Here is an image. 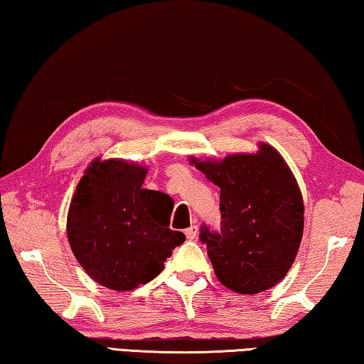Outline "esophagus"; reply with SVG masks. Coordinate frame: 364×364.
I'll return each mask as SVG.
<instances>
[{
    "label": "esophagus",
    "instance_id": "34e87169",
    "mask_svg": "<svg viewBox=\"0 0 364 364\" xmlns=\"http://www.w3.org/2000/svg\"><path fill=\"white\" fill-rule=\"evenodd\" d=\"M186 237H187V240H190V241L196 240V237H198V227H196V225L188 227L187 230H186Z\"/></svg>",
    "mask_w": 364,
    "mask_h": 364
}]
</instances>
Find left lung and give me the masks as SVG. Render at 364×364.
I'll return each instance as SVG.
<instances>
[{"label": "left lung", "mask_w": 364, "mask_h": 364, "mask_svg": "<svg viewBox=\"0 0 364 364\" xmlns=\"http://www.w3.org/2000/svg\"><path fill=\"white\" fill-rule=\"evenodd\" d=\"M256 153L222 159L190 158L220 188V233L201 228L215 277L240 294L273 288L294 264L304 235V200L279 151L260 142Z\"/></svg>", "instance_id": "8db88e82"}]
</instances>
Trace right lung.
<instances>
[{"label": "right lung", "mask_w": 364, "mask_h": 364, "mask_svg": "<svg viewBox=\"0 0 364 364\" xmlns=\"http://www.w3.org/2000/svg\"><path fill=\"white\" fill-rule=\"evenodd\" d=\"M149 168L121 158H94L70 201L67 237L95 283L131 291L164 269L186 235L169 228L174 201L144 188Z\"/></svg>", "instance_id": "obj_1"}]
</instances>
